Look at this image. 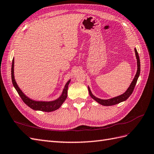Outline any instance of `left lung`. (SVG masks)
Returning <instances> with one entry per match:
<instances>
[{"mask_svg":"<svg viewBox=\"0 0 154 154\" xmlns=\"http://www.w3.org/2000/svg\"><path fill=\"white\" fill-rule=\"evenodd\" d=\"M135 56H136V58H137V73H136L135 77H134L133 81L131 82V85H129V88L127 89V90H126V91L124 94H121L120 96L112 97V98H111V99H108V100H102V99H100V98H98V97H96L95 96H94L93 94L91 92V90H90V87L89 86H88L89 94H90V97H91L93 100L97 101L98 103H100V105H102L103 106H111V105L120 103L122 101H125L131 95V94L133 92V90H134V88H135V85L137 82L138 78H139V77L140 75V58H139V54H138V53H137V51L136 48H135Z\"/></svg>","mask_w":154,"mask_h":154,"instance_id":"left-lung-1","label":"left lung"}]
</instances>
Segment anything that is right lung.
Here are the masks:
<instances>
[{"label": "right lung", "instance_id": "1", "mask_svg": "<svg viewBox=\"0 0 154 154\" xmlns=\"http://www.w3.org/2000/svg\"><path fill=\"white\" fill-rule=\"evenodd\" d=\"M11 81L15 90H17L19 96L21 97L23 102L28 105L30 108L34 110V111H40L43 112H52L58 109L61 107V105L64 103L68 96V85L71 81L69 79L64 86V88L62 90V94L57 99L53 101H36L30 99V97L26 96L25 94L22 92V90L19 88L14 76V58L12 60V65H11Z\"/></svg>", "mask_w": 154, "mask_h": 154}]
</instances>
